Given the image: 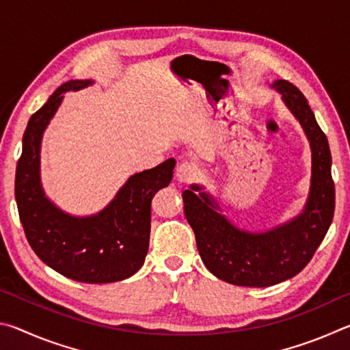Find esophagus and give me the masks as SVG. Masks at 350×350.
<instances>
[{
  "instance_id": "34e87169",
  "label": "esophagus",
  "mask_w": 350,
  "mask_h": 350,
  "mask_svg": "<svg viewBox=\"0 0 350 350\" xmlns=\"http://www.w3.org/2000/svg\"><path fill=\"white\" fill-rule=\"evenodd\" d=\"M199 176V167L194 162H183L176 170V179L180 183H189L196 180Z\"/></svg>"
}]
</instances>
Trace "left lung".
<instances>
[{
  "label": "left lung",
  "mask_w": 350,
  "mask_h": 350,
  "mask_svg": "<svg viewBox=\"0 0 350 350\" xmlns=\"http://www.w3.org/2000/svg\"><path fill=\"white\" fill-rule=\"evenodd\" d=\"M271 88L281 94L310 142V191L301 215L269 232L252 233L221 215L217 202L202 187L191 185L182 194L183 211L205 267L234 286L269 287L298 275L310 262L334 219L335 185L327 137L298 88L286 80H276Z\"/></svg>",
  "instance_id": "8db88e82"
}]
</instances>
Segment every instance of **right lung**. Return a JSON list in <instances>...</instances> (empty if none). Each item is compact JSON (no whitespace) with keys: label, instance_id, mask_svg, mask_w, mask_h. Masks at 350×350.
I'll use <instances>...</instances> for the list:
<instances>
[{"label":"right lung","instance_id":"1","mask_svg":"<svg viewBox=\"0 0 350 350\" xmlns=\"http://www.w3.org/2000/svg\"><path fill=\"white\" fill-rule=\"evenodd\" d=\"M92 85L70 80L29 118L16 165L15 199L32 250L46 265L69 280L106 284L126 280L145 262L151 232V200L173 179L176 161L135 173L97 215H68L44 196L40 180L41 139L64 94Z\"/></svg>","mask_w":350,"mask_h":350}]
</instances>
